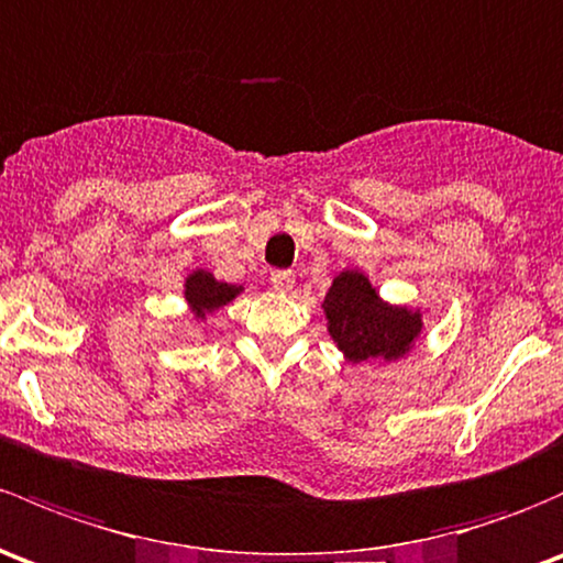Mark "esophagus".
<instances>
[{
	"instance_id": "34e87169",
	"label": "esophagus",
	"mask_w": 563,
	"mask_h": 563,
	"mask_svg": "<svg viewBox=\"0 0 563 563\" xmlns=\"http://www.w3.org/2000/svg\"><path fill=\"white\" fill-rule=\"evenodd\" d=\"M269 283H272V288H275L277 294H288L294 288V272H288V269L272 272Z\"/></svg>"
}]
</instances>
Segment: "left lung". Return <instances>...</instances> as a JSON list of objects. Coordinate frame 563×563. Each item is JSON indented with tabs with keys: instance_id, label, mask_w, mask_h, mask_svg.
Instances as JSON below:
<instances>
[{
	"instance_id": "8db88e82",
	"label": "left lung",
	"mask_w": 563,
	"mask_h": 563,
	"mask_svg": "<svg viewBox=\"0 0 563 563\" xmlns=\"http://www.w3.org/2000/svg\"><path fill=\"white\" fill-rule=\"evenodd\" d=\"M321 307L331 340L353 364L401 358L412 351L423 329L421 310L383 301L369 277L358 269L340 272Z\"/></svg>"
}]
</instances>
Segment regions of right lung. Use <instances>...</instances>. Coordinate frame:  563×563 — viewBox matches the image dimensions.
I'll use <instances>...</instances> for the list:
<instances>
[{"label":"right lung","mask_w":563,"mask_h":563,"mask_svg":"<svg viewBox=\"0 0 563 563\" xmlns=\"http://www.w3.org/2000/svg\"><path fill=\"white\" fill-rule=\"evenodd\" d=\"M242 291H245V288L216 280L207 269L191 272V275L186 277V288H183L188 307H191V312L199 321H205V316H210V312L227 307L229 301H234Z\"/></svg>","instance_id":"obj_1"}]
</instances>
